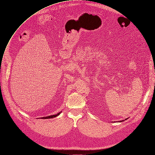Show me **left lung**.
<instances>
[{
    "label": "left lung",
    "instance_id": "1",
    "mask_svg": "<svg viewBox=\"0 0 155 155\" xmlns=\"http://www.w3.org/2000/svg\"><path fill=\"white\" fill-rule=\"evenodd\" d=\"M127 119H128V118H127ZM125 120H126V119H125ZM123 121H124V120H120V121H117H117H116V122L114 121V122H123Z\"/></svg>",
    "mask_w": 155,
    "mask_h": 155
}]
</instances>
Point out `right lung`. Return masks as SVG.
<instances>
[{
	"instance_id": "1",
	"label": "right lung",
	"mask_w": 155,
	"mask_h": 155,
	"mask_svg": "<svg viewBox=\"0 0 155 155\" xmlns=\"http://www.w3.org/2000/svg\"><path fill=\"white\" fill-rule=\"evenodd\" d=\"M61 111H60V113H58V114H55V115H51V116H47V117H41V118H37V119H51V118H54V117H55L58 116H59L60 114H61Z\"/></svg>"
}]
</instances>
